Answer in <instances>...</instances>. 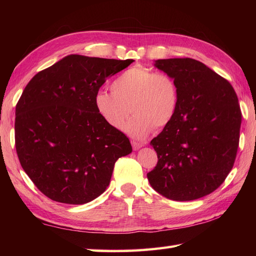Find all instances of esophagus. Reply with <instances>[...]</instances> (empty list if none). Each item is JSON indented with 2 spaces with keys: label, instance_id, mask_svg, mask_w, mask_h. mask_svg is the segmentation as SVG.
<instances>
[{
  "label": "esophagus",
  "instance_id": "34e87169",
  "mask_svg": "<svg viewBox=\"0 0 256 256\" xmlns=\"http://www.w3.org/2000/svg\"><path fill=\"white\" fill-rule=\"evenodd\" d=\"M132 146H133V150H138L140 148H143L144 143H142V142H136V140H133V142H132Z\"/></svg>",
  "mask_w": 256,
  "mask_h": 256
}]
</instances>
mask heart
Wrapping results in <instances>:
<instances>
[{
    "label": "heart",
    "mask_w": 256,
    "mask_h": 256,
    "mask_svg": "<svg viewBox=\"0 0 256 256\" xmlns=\"http://www.w3.org/2000/svg\"><path fill=\"white\" fill-rule=\"evenodd\" d=\"M98 114L108 126L120 130L130 114L134 116L124 131L134 138H145L156 128L170 124L178 108L176 81L153 69L135 66L112 82V92L99 90L94 99Z\"/></svg>",
    "instance_id": "obj_1"
}]
</instances>
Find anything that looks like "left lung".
Here are the masks:
<instances>
[{
  "label": "left lung",
  "instance_id": "obj_1",
  "mask_svg": "<svg viewBox=\"0 0 256 256\" xmlns=\"http://www.w3.org/2000/svg\"><path fill=\"white\" fill-rule=\"evenodd\" d=\"M154 66L176 81L179 103L172 121L150 140L158 162L148 182L170 200L199 199L214 192L234 164L242 121L236 94L194 59H158Z\"/></svg>",
  "mask_w": 256,
  "mask_h": 256
}]
</instances>
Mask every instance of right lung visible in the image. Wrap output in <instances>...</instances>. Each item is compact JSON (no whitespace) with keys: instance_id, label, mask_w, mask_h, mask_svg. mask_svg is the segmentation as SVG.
Segmentation results:
<instances>
[{"instance_id":"1","label":"right lung","mask_w":256,"mask_h":256,"mask_svg":"<svg viewBox=\"0 0 256 256\" xmlns=\"http://www.w3.org/2000/svg\"><path fill=\"white\" fill-rule=\"evenodd\" d=\"M134 60L68 55L35 74L15 110L22 167L48 198L90 202L106 192L130 140L98 114L94 99L108 78Z\"/></svg>"}]
</instances>
